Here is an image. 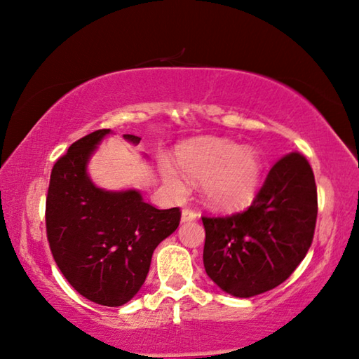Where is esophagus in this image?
Masks as SVG:
<instances>
[{"label": "esophagus", "instance_id": "34e87169", "mask_svg": "<svg viewBox=\"0 0 359 359\" xmlns=\"http://www.w3.org/2000/svg\"><path fill=\"white\" fill-rule=\"evenodd\" d=\"M198 218V214L194 210H191V209H184L182 210V217H180V220H182V223H185V222H194Z\"/></svg>", "mask_w": 359, "mask_h": 359}]
</instances>
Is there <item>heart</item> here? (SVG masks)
<instances>
[{
    "label": "heart",
    "mask_w": 359,
    "mask_h": 359,
    "mask_svg": "<svg viewBox=\"0 0 359 359\" xmlns=\"http://www.w3.org/2000/svg\"><path fill=\"white\" fill-rule=\"evenodd\" d=\"M180 168L188 177L203 182V194L218 210L247 208L257 196L263 158L253 147H241L233 141L201 137L179 150ZM161 175L174 191L185 190V177L168 158L160 160Z\"/></svg>",
    "instance_id": "1"
}]
</instances>
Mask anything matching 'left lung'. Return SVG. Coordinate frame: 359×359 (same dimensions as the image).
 Returning <instances> with one entry per match:
<instances>
[{
	"instance_id": "left-lung-1",
	"label": "left lung",
	"mask_w": 359,
	"mask_h": 359,
	"mask_svg": "<svg viewBox=\"0 0 359 359\" xmlns=\"http://www.w3.org/2000/svg\"><path fill=\"white\" fill-rule=\"evenodd\" d=\"M317 205L309 161L297 151L280 158L247 210L231 217H203V259L212 282L236 297L278 287L311 248Z\"/></svg>"
}]
</instances>
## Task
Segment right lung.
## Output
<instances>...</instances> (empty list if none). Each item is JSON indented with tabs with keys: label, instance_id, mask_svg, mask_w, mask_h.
Returning <instances> with one entry per match:
<instances>
[{
	"label": "right lung",
	"instance_id": "right-lung-1",
	"mask_svg": "<svg viewBox=\"0 0 359 359\" xmlns=\"http://www.w3.org/2000/svg\"><path fill=\"white\" fill-rule=\"evenodd\" d=\"M111 130L79 139L55 163L46 201L48 245L77 293L107 307L128 302L145 282L154 250L180 223L179 208L160 210L141 191L104 190L88 161ZM139 144L141 137L123 135Z\"/></svg>",
	"mask_w": 359,
	"mask_h": 359
}]
</instances>
